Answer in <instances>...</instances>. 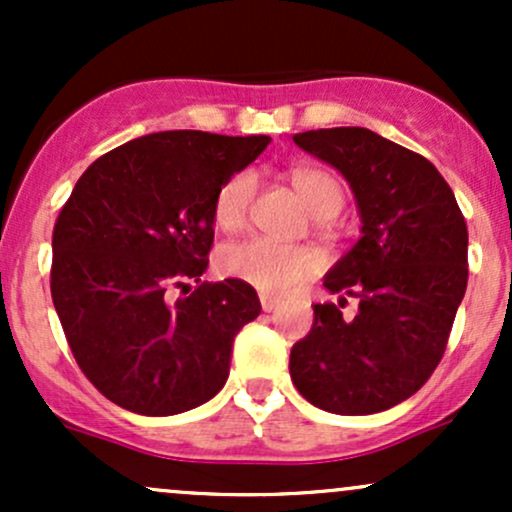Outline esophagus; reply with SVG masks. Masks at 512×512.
<instances>
[{
  "label": "esophagus",
  "mask_w": 512,
  "mask_h": 512,
  "mask_svg": "<svg viewBox=\"0 0 512 512\" xmlns=\"http://www.w3.org/2000/svg\"><path fill=\"white\" fill-rule=\"evenodd\" d=\"M260 303L264 313H272V310H276V305H279V301L274 296H269V293H260Z\"/></svg>",
  "instance_id": "esophagus-1"
}]
</instances>
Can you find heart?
Masks as SVG:
<instances>
[{
	"mask_svg": "<svg viewBox=\"0 0 512 512\" xmlns=\"http://www.w3.org/2000/svg\"><path fill=\"white\" fill-rule=\"evenodd\" d=\"M291 185L320 226H325L327 219H334L344 207V187L330 170L296 168L291 170ZM255 190L257 178L252 170H240L223 182L214 197L216 226L223 231H238L248 219ZM219 267L231 279L279 296L313 276L320 269V257L303 245H281L274 240L252 238L245 243L226 245L219 255Z\"/></svg>",
	"mask_w": 512,
	"mask_h": 512,
	"instance_id": "obj_1",
	"label": "heart"
}]
</instances>
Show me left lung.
<instances>
[{"label": "left lung", "instance_id": "8db88e82", "mask_svg": "<svg viewBox=\"0 0 512 512\" xmlns=\"http://www.w3.org/2000/svg\"><path fill=\"white\" fill-rule=\"evenodd\" d=\"M344 175L361 238L325 276L359 298L313 305L310 332L291 349V380L315 407L344 416L385 411L421 390L445 354L467 291V223L450 185L424 156L366 127L293 134Z\"/></svg>", "mask_w": 512, "mask_h": 512}]
</instances>
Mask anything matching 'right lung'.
I'll return each mask as SVG.
<instances>
[{
  "label": "right lung",
  "instance_id": "add662e5",
  "mask_svg": "<svg viewBox=\"0 0 512 512\" xmlns=\"http://www.w3.org/2000/svg\"><path fill=\"white\" fill-rule=\"evenodd\" d=\"M269 137L173 129L117 146L74 185L52 231L50 291L69 349L117 407L173 416L209 402L233 339L260 315L255 289L202 284L214 197Z\"/></svg>",
  "mask_w": 512,
  "mask_h": 512
}]
</instances>
